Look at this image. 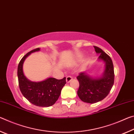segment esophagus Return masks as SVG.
<instances>
[{"label":"esophagus","instance_id":"34e87169","mask_svg":"<svg viewBox=\"0 0 134 134\" xmlns=\"http://www.w3.org/2000/svg\"><path fill=\"white\" fill-rule=\"evenodd\" d=\"M72 80V77L71 76H68L66 78V82L68 83Z\"/></svg>","mask_w":134,"mask_h":134}]
</instances>
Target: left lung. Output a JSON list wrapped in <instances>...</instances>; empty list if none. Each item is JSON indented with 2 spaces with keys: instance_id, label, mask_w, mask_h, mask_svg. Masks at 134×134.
I'll use <instances>...</instances> for the list:
<instances>
[{
  "instance_id": "obj_1",
  "label": "left lung",
  "mask_w": 134,
  "mask_h": 134,
  "mask_svg": "<svg viewBox=\"0 0 134 134\" xmlns=\"http://www.w3.org/2000/svg\"><path fill=\"white\" fill-rule=\"evenodd\" d=\"M94 47L96 52L100 53L98 59L106 63V68L103 75L100 78L90 77L85 72H80L76 77L80 83L77 91L78 97L88 103H95L103 100L110 93L115 80L113 64L110 57L100 48Z\"/></svg>"
}]
</instances>
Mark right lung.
I'll use <instances>...</instances> for the list:
<instances>
[{
    "mask_svg": "<svg viewBox=\"0 0 134 134\" xmlns=\"http://www.w3.org/2000/svg\"><path fill=\"white\" fill-rule=\"evenodd\" d=\"M40 50L37 48L27 53L19 62L18 66V78L21 93L32 104L40 107L53 105L60 96L63 87L66 83V78L57 80L49 78L40 82H32L24 75L23 65L25 58L31 53Z\"/></svg>",
    "mask_w": 134,
    "mask_h": 134,
    "instance_id": "obj_1",
    "label": "right lung"
}]
</instances>
